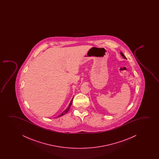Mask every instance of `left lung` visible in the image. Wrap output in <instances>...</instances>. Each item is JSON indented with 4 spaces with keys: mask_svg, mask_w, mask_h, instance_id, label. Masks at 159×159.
<instances>
[{
    "mask_svg": "<svg viewBox=\"0 0 159 159\" xmlns=\"http://www.w3.org/2000/svg\"><path fill=\"white\" fill-rule=\"evenodd\" d=\"M120 54H121V55H122V57H124V59H126V57H125V56H124V55L123 54V52H120Z\"/></svg>",
    "mask_w": 159,
    "mask_h": 159,
    "instance_id": "1",
    "label": "left lung"
}]
</instances>
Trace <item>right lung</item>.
<instances>
[{
  "instance_id": "right-lung-1",
  "label": "right lung",
  "mask_w": 159,
  "mask_h": 159,
  "mask_svg": "<svg viewBox=\"0 0 159 159\" xmlns=\"http://www.w3.org/2000/svg\"><path fill=\"white\" fill-rule=\"evenodd\" d=\"M73 98H72V100L70 101V104H69V105H68V107L67 108V109H66L65 110V111H63L62 113L59 116V117H61V116H62L64 115H65L66 113H67L68 112V110H70V105H72V102H73Z\"/></svg>"
}]
</instances>
